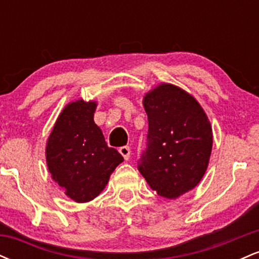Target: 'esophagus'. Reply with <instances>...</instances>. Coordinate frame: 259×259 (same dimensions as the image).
I'll list each match as a JSON object with an SVG mask.
<instances>
[{
  "instance_id": "1",
  "label": "esophagus",
  "mask_w": 259,
  "mask_h": 259,
  "mask_svg": "<svg viewBox=\"0 0 259 259\" xmlns=\"http://www.w3.org/2000/svg\"><path fill=\"white\" fill-rule=\"evenodd\" d=\"M119 152L121 156L124 157V159L127 160L130 158V154H132V152H130V147L129 146H123L119 148Z\"/></svg>"
}]
</instances>
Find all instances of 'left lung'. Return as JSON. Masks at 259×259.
Wrapping results in <instances>:
<instances>
[{
	"label": "left lung",
	"mask_w": 259,
	"mask_h": 259,
	"mask_svg": "<svg viewBox=\"0 0 259 259\" xmlns=\"http://www.w3.org/2000/svg\"><path fill=\"white\" fill-rule=\"evenodd\" d=\"M142 103L148 118L147 148L138 168L151 189L174 200L197 186L206 173L212 126L197 100L179 86L157 85Z\"/></svg>",
	"instance_id": "obj_1"
}]
</instances>
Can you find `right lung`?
Returning <instances> with one entry per match:
<instances>
[{
	"label": "right lung",
	"instance_id": "1",
	"mask_svg": "<svg viewBox=\"0 0 259 259\" xmlns=\"http://www.w3.org/2000/svg\"><path fill=\"white\" fill-rule=\"evenodd\" d=\"M96 101H73L58 115L46 142V163L52 179L70 200L84 203L103 191L124 158L107 146L94 121Z\"/></svg>",
	"mask_w": 259,
	"mask_h": 259
}]
</instances>
